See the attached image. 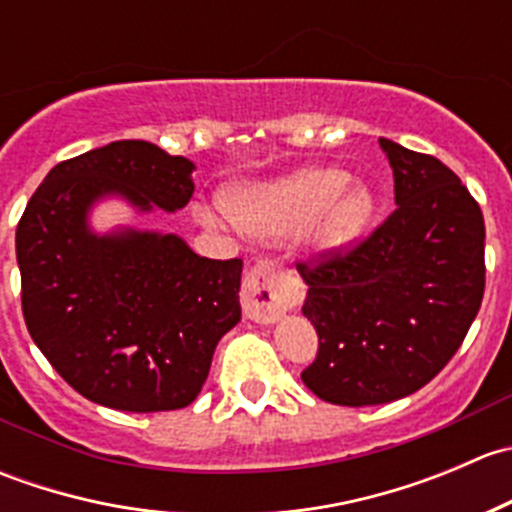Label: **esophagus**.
<instances>
[{"instance_id": "obj_1", "label": "esophagus", "mask_w": 512, "mask_h": 512, "mask_svg": "<svg viewBox=\"0 0 512 512\" xmlns=\"http://www.w3.org/2000/svg\"><path fill=\"white\" fill-rule=\"evenodd\" d=\"M297 285L275 260H260L242 282V312L247 319L272 324L292 309Z\"/></svg>"}]
</instances>
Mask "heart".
Segmentation results:
<instances>
[{"instance_id":"b5f03b06","label":"heart","mask_w":512,"mask_h":512,"mask_svg":"<svg viewBox=\"0 0 512 512\" xmlns=\"http://www.w3.org/2000/svg\"><path fill=\"white\" fill-rule=\"evenodd\" d=\"M225 205L237 225L260 235H297L312 227L314 242L329 252L352 245L376 208L371 190L349 185V175L337 168H309L270 185L235 188Z\"/></svg>"}]
</instances>
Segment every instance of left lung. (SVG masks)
<instances>
[{"mask_svg":"<svg viewBox=\"0 0 512 512\" xmlns=\"http://www.w3.org/2000/svg\"><path fill=\"white\" fill-rule=\"evenodd\" d=\"M396 210L349 250L297 262L319 337L302 371L337 406H376L426 386L451 361L485 289L480 205L441 160L379 138Z\"/></svg>","mask_w":512,"mask_h":512,"instance_id":"obj_1","label":"left lung"}]
</instances>
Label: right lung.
<instances>
[{"label": "right lung", "mask_w": 512, "mask_h": 512, "mask_svg": "<svg viewBox=\"0 0 512 512\" xmlns=\"http://www.w3.org/2000/svg\"><path fill=\"white\" fill-rule=\"evenodd\" d=\"M193 170L148 141H113L54 165L19 220L24 322L61 379L94 404L185 409L240 322L242 260L200 257L178 235L89 227L106 195L141 213L185 208Z\"/></svg>", "instance_id": "obj_1"}]
</instances>
